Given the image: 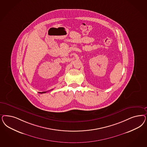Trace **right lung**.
I'll list each match as a JSON object with an SVG mask.
<instances>
[{
	"mask_svg": "<svg viewBox=\"0 0 147 147\" xmlns=\"http://www.w3.org/2000/svg\"><path fill=\"white\" fill-rule=\"evenodd\" d=\"M45 92H40V93L42 94V93H45Z\"/></svg>",
	"mask_w": 147,
	"mask_h": 147,
	"instance_id": "add662e5",
	"label": "right lung"
}]
</instances>
